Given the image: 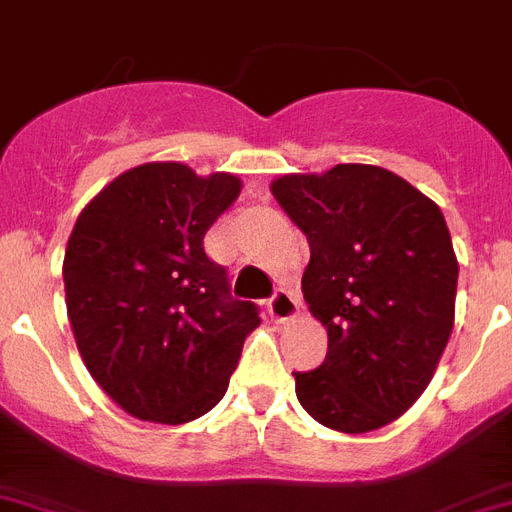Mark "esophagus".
Masks as SVG:
<instances>
[{"label": "esophagus", "mask_w": 512, "mask_h": 512, "mask_svg": "<svg viewBox=\"0 0 512 512\" xmlns=\"http://www.w3.org/2000/svg\"><path fill=\"white\" fill-rule=\"evenodd\" d=\"M269 314H272L274 322H290V319H295V316L301 314L298 295L290 293V290H277L272 301H269Z\"/></svg>", "instance_id": "34e87169"}]
</instances>
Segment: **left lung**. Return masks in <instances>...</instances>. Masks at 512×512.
I'll list each match as a JSON object with an SVG mask.
<instances>
[{
    "mask_svg": "<svg viewBox=\"0 0 512 512\" xmlns=\"http://www.w3.org/2000/svg\"><path fill=\"white\" fill-rule=\"evenodd\" d=\"M306 232L303 298L327 327V358L293 371L311 418L342 434L392 424L432 382L455 324L458 259L432 198L377 164L272 180Z\"/></svg>",
    "mask_w": 512,
    "mask_h": 512,
    "instance_id": "obj_1",
    "label": "left lung"
}]
</instances>
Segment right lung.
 Wrapping results in <instances>:
<instances>
[{"label": "right lung", "mask_w": 512, "mask_h": 512, "mask_svg": "<svg viewBox=\"0 0 512 512\" xmlns=\"http://www.w3.org/2000/svg\"><path fill=\"white\" fill-rule=\"evenodd\" d=\"M232 172L146 162L78 214L65 248V303L88 374L130 416L188 424L225 398L259 308L232 301L204 235L235 201Z\"/></svg>", "instance_id": "1"}]
</instances>
